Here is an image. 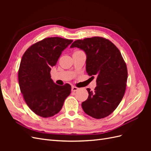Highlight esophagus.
Segmentation results:
<instances>
[{
    "instance_id": "obj_1",
    "label": "esophagus",
    "mask_w": 151,
    "mask_h": 151,
    "mask_svg": "<svg viewBox=\"0 0 151 151\" xmlns=\"http://www.w3.org/2000/svg\"><path fill=\"white\" fill-rule=\"evenodd\" d=\"M78 89H79V88H77V87H76V86H72V92H76V91H77Z\"/></svg>"
}]
</instances>
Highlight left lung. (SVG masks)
<instances>
[{"label": "left lung", "instance_id": "8db88e82", "mask_svg": "<svg viewBox=\"0 0 151 151\" xmlns=\"http://www.w3.org/2000/svg\"><path fill=\"white\" fill-rule=\"evenodd\" d=\"M71 48L85 52L86 72L96 77L94 91L88 88L89 96L82 103L84 111L93 118L101 119L113 113L124 96L128 77L126 63L118 48L111 42L94 36L77 40Z\"/></svg>", "mask_w": 151, "mask_h": 151}]
</instances>
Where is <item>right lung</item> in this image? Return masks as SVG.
<instances>
[{"mask_svg": "<svg viewBox=\"0 0 151 151\" xmlns=\"http://www.w3.org/2000/svg\"><path fill=\"white\" fill-rule=\"evenodd\" d=\"M72 42L60 37L47 38L32 45L22 55L18 71L20 90L27 105L38 116L48 118L57 114L71 93L70 84L53 83L50 70Z\"/></svg>", "mask_w": 151, "mask_h": 151, "instance_id": "obj_1", "label": "right lung"}]
</instances>
